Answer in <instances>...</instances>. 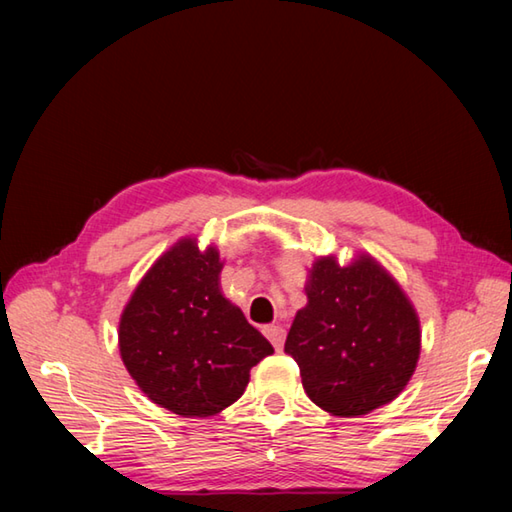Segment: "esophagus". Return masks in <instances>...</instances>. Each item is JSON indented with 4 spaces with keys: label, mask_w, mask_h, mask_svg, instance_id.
<instances>
[{
    "label": "esophagus",
    "mask_w": 512,
    "mask_h": 512,
    "mask_svg": "<svg viewBox=\"0 0 512 512\" xmlns=\"http://www.w3.org/2000/svg\"><path fill=\"white\" fill-rule=\"evenodd\" d=\"M264 334H266V338L272 342V347H275L277 351L283 349V342H285V329L283 327L268 325V327H264Z\"/></svg>",
    "instance_id": "34e87169"
}]
</instances>
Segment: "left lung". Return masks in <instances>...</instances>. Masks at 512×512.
<instances>
[{
    "label": "left lung",
    "mask_w": 512,
    "mask_h": 512,
    "mask_svg": "<svg viewBox=\"0 0 512 512\" xmlns=\"http://www.w3.org/2000/svg\"><path fill=\"white\" fill-rule=\"evenodd\" d=\"M305 294L285 353L299 364L307 397L336 417H360L395 399L421 353L419 316L399 283L371 255L349 266L320 257Z\"/></svg>",
    "instance_id": "1"
}]
</instances>
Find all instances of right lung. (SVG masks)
Here are the masks:
<instances>
[{"label": "right lung", "instance_id": "add662e5", "mask_svg": "<svg viewBox=\"0 0 512 512\" xmlns=\"http://www.w3.org/2000/svg\"><path fill=\"white\" fill-rule=\"evenodd\" d=\"M216 248L185 237L139 281L120 318V355L150 401L211 417L244 395L251 368L275 353L220 292Z\"/></svg>", "mask_w": 512, "mask_h": 512}]
</instances>
